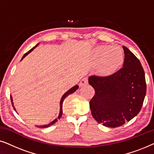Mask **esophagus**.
I'll list each match as a JSON object with an SVG mask.
<instances>
[{"label": "esophagus", "instance_id": "34e87169", "mask_svg": "<svg viewBox=\"0 0 154 154\" xmlns=\"http://www.w3.org/2000/svg\"><path fill=\"white\" fill-rule=\"evenodd\" d=\"M88 78L85 77V78H83V79H81V81H80V85H81V86H83V85H86V84H88Z\"/></svg>", "mask_w": 154, "mask_h": 154}]
</instances>
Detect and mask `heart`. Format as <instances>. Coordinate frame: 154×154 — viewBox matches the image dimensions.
<instances>
[{"label": "heart", "mask_w": 154, "mask_h": 154, "mask_svg": "<svg viewBox=\"0 0 154 154\" xmlns=\"http://www.w3.org/2000/svg\"><path fill=\"white\" fill-rule=\"evenodd\" d=\"M93 58L99 64V69L102 74H111L119 68L123 60V54L119 48L100 46L95 49Z\"/></svg>", "instance_id": "obj_1"}]
</instances>
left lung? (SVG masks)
<instances>
[{
  "mask_svg": "<svg viewBox=\"0 0 154 154\" xmlns=\"http://www.w3.org/2000/svg\"><path fill=\"white\" fill-rule=\"evenodd\" d=\"M122 68L107 76L91 75L88 81L95 94L90 101L92 116L109 128L119 127L136 116L146 92L144 71L140 60L125 46Z\"/></svg>",
  "mask_w": 154,
  "mask_h": 154,
  "instance_id": "left-lung-1",
  "label": "left lung"
}]
</instances>
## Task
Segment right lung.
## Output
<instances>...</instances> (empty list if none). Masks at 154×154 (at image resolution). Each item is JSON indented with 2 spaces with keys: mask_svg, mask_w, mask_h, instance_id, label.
Returning a JSON list of instances; mask_svg holds the SVG:
<instances>
[{
  "mask_svg": "<svg viewBox=\"0 0 154 154\" xmlns=\"http://www.w3.org/2000/svg\"><path fill=\"white\" fill-rule=\"evenodd\" d=\"M38 45V44H37L35 46H34V47H33V48H31V49L29 50V51H28L26 52V53H25L24 54V56L22 57V60H23V59H24L25 57H26L27 54H28L29 53H30V52L32 51V50L34 49V48H35V47H37V46ZM78 88H79V85H75L74 87H73V88H71L70 90H69L68 91H67L66 92H65V93L64 94V95L62 96V99H61V101H60V113H59V116H58V118L57 119H60V118H61V116H62V104H63V102H64V99L68 95H69V94H72V93H73V92H75V90H76ZM10 98H11V102H12V106H13V108H14V110H15V108H14V105H13V102H12V96H10ZM57 121V119H55V120H54L52 122H51V123H50V124H48V125H43V126H40V127L41 128H48V127H49L50 125H53L54 123H55Z\"/></svg>",
  "mask_w": 154,
  "mask_h": 154,
  "instance_id": "right-lung-1",
  "label": "right lung"
}]
</instances>
